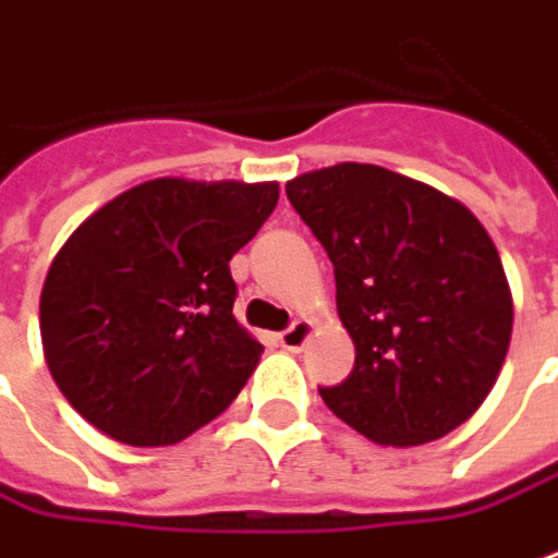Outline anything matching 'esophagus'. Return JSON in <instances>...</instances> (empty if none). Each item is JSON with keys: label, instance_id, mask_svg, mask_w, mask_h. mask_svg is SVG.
Here are the masks:
<instances>
[{"label": "esophagus", "instance_id": "esophagus-1", "mask_svg": "<svg viewBox=\"0 0 558 558\" xmlns=\"http://www.w3.org/2000/svg\"><path fill=\"white\" fill-rule=\"evenodd\" d=\"M313 335V323H306V319H294V323L288 325L286 331L279 335V347L288 350V353H298L301 347L306 343V338Z\"/></svg>", "mask_w": 558, "mask_h": 558}]
</instances>
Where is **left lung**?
<instances>
[{"label":"left lung","mask_w":558,"mask_h":558,"mask_svg":"<svg viewBox=\"0 0 558 558\" xmlns=\"http://www.w3.org/2000/svg\"><path fill=\"white\" fill-rule=\"evenodd\" d=\"M288 202L335 264L356 365L325 405L377 445L461 427L495 387L513 294L492 235L461 202L380 166L306 171Z\"/></svg>","instance_id":"obj_1"}]
</instances>
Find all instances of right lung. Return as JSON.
Returning a JSON list of instances; mask_svg holds the SVG:
<instances>
[{"label": "right lung", "instance_id": "1", "mask_svg": "<svg viewBox=\"0 0 558 558\" xmlns=\"http://www.w3.org/2000/svg\"><path fill=\"white\" fill-rule=\"evenodd\" d=\"M279 183L156 178L82 220L39 301L48 372L110 439L174 445L215 421L264 347L235 323L233 254Z\"/></svg>", "mask_w": 558, "mask_h": 558}]
</instances>
